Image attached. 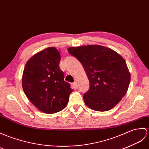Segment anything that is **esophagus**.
I'll use <instances>...</instances> for the list:
<instances>
[{
	"mask_svg": "<svg viewBox=\"0 0 149 149\" xmlns=\"http://www.w3.org/2000/svg\"><path fill=\"white\" fill-rule=\"evenodd\" d=\"M72 88L73 89H77V84H76V82H73L72 84Z\"/></svg>",
	"mask_w": 149,
	"mask_h": 149,
	"instance_id": "esophagus-1",
	"label": "esophagus"
}]
</instances>
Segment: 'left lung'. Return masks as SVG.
I'll return each mask as SVG.
<instances>
[{
  "label": "left lung",
  "mask_w": 149,
  "mask_h": 149,
  "mask_svg": "<svg viewBox=\"0 0 149 149\" xmlns=\"http://www.w3.org/2000/svg\"><path fill=\"white\" fill-rule=\"evenodd\" d=\"M80 61L89 79L83 98L89 108L105 112L113 108L126 94L130 73L124 59L115 51L100 45L68 48Z\"/></svg>",
  "instance_id": "obj_1"
}]
</instances>
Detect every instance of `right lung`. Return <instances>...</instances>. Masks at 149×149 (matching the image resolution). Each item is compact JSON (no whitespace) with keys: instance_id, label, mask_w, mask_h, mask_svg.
Masks as SVG:
<instances>
[{"instance_id":"add662e5","label":"right lung","mask_w":149,"mask_h":149,"mask_svg":"<svg viewBox=\"0 0 149 149\" xmlns=\"http://www.w3.org/2000/svg\"><path fill=\"white\" fill-rule=\"evenodd\" d=\"M60 54L47 47L34 54L25 65L22 86L30 101L41 112L54 113L64 109L72 92L60 68Z\"/></svg>"}]
</instances>
